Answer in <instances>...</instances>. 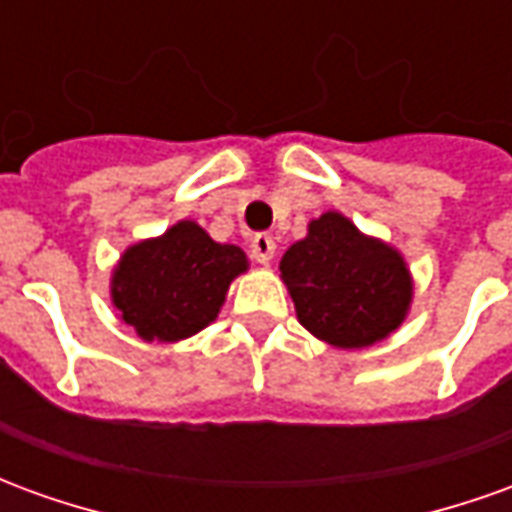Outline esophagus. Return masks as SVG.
Masks as SVG:
<instances>
[{"mask_svg":"<svg viewBox=\"0 0 512 512\" xmlns=\"http://www.w3.org/2000/svg\"><path fill=\"white\" fill-rule=\"evenodd\" d=\"M249 252H252V257H255L257 263H263V266H268V263L274 260L277 244H274V238H271V235L257 233L255 238H252V246H249Z\"/></svg>","mask_w":512,"mask_h":512,"instance_id":"esophagus-1","label":"esophagus"}]
</instances>
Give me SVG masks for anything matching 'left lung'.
Listing matches in <instances>:
<instances>
[{
  "label": "left lung",
  "instance_id": "1",
  "mask_svg": "<svg viewBox=\"0 0 512 512\" xmlns=\"http://www.w3.org/2000/svg\"><path fill=\"white\" fill-rule=\"evenodd\" d=\"M299 323L326 345L359 351L395 334L411 312L414 277L397 246L326 211L279 260Z\"/></svg>",
  "mask_w": 512,
  "mask_h": 512
}]
</instances>
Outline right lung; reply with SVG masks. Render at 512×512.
I'll return each mask as SVG.
<instances>
[{"instance_id": "1", "label": "right lung", "mask_w": 512, "mask_h": 512, "mask_svg": "<svg viewBox=\"0 0 512 512\" xmlns=\"http://www.w3.org/2000/svg\"><path fill=\"white\" fill-rule=\"evenodd\" d=\"M246 271L241 246L219 244L202 224L180 219L128 246L112 268L109 296L139 340L180 343L219 318L227 290Z\"/></svg>"}]
</instances>
